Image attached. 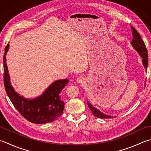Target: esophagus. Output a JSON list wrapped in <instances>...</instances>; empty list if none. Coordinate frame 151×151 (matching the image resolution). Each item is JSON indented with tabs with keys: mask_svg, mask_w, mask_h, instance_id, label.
<instances>
[{
	"mask_svg": "<svg viewBox=\"0 0 151 151\" xmlns=\"http://www.w3.org/2000/svg\"><path fill=\"white\" fill-rule=\"evenodd\" d=\"M77 81H78V83H79L83 84V83H85V78H83V77L79 76V77H78V78H77Z\"/></svg>",
	"mask_w": 151,
	"mask_h": 151,
	"instance_id": "34e87169",
	"label": "esophagus"
}]
</instances>
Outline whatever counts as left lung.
<instances>
[{
  "mask_svg": "<svg viewBox=\"0 0 151 151\" xmlns=\"http://www.w3.org/2000/svg\"><path fill=\"white\" fill-rule=\"evenodd\" d=\"M132 30H133V40L132 42V44L134 47V49L137 51L139 52V55L141 56V58H143V64L144 65L145 69H147L148 67V62H149V56H148V52H147V49L146 48L145 45V42L143 41V39L141 37L140 35L138 33V31L136 30L135 28H133L132 27ZM87 104L88 106L89 107V109H91V111L93 113V114L96 116V118H113L112 116H109L107 115L103 114L101 113L100 111L97 110L95 108H94L91 104L89 102H87Z\"/></svg>",
  "mask_w": 151,
  "mask_h": 151,
  "instance_id": "1",
  "label": "left lung"
}]
</instances>
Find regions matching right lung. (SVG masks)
Segmentation results:
<instances>
[{
    "label": "right lung",
    "mask_w": 151,
    "mask_h": 151,
    "mask_svg": "<svg viewBox=\"0 0 151 151\" xmlns=\"http://www.w3.org/2000/svg\"><path fill=\"white\" fill-rule=\"evenodd\" d=\"M9 44L6 46L3 58L4 85L6 92L12 103L19 114L33 124H47L55 121L62 114L64 102L60 93L68 85V79L57 80L51 84L45 93L33 100H27L16 93L10 82V77L6 64V55Z\"/></svg>",
    "instance_id": "obj_1"
}]
</instances>
